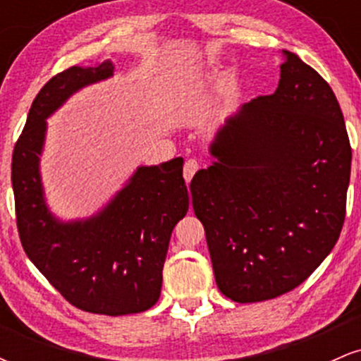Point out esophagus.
Listing matches in <instances>:
<instances>
[{"label": "esophagus", "mask_w": 361, "mask_h": 361, "mask_svg": "<svg viewBox=\"0 0 361 361\" xmlns=\"http://www.w3.org/2000/svg\"><path fill=\"white\" fill-rule=\"evenodd\" d=\"M198 168H200V164H198L197 159H188L185 163V168H183V176L186 180V183H190L192 181V178L195 173L198 171Z\"/></svg>", "instance_id": "esophagus-1"}]
</instances>
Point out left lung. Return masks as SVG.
<instances>
[{"label": "left lung", "mask_w": 361, "mask_h": 361, "mask_svg": "<svg viewBox=\"0 0 361 361\" xmlns=\"http://www.w3.org/2000/svg\"><path fill=\"white\" fill-rule=\"evenodd\" d=\"M273 94L219 128L215 161L190 183L217 287L239 304L283 295L310 276L341 234L351 147L333 90L283 51Z\"/></svg>", "instance_id": "8db88e82"}]
</instances>
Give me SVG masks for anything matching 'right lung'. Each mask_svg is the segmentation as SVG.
Segmentation results:
<instances>
[{
    "mask_svg": "<svg viewBox=\"0 0 361 361\" xmlns=\"http://www.w3.org/2000/svg\"><path fill=\"white\" fill-rule=\"evenodd\" d=\"M115 66H73L39 91L11 159L16 227L32 263L74 307L105 316L151 309L161 295L169 238L188 212L183 157L139 166L98 214L62 222L45 204L40 154L47 120L73 93Z\"/></svg>",
    "mask_w": 361,
    "mask_h": 361,
    "instance_id": "obj_1",
    "label": "right lung"
}]
</instances>
